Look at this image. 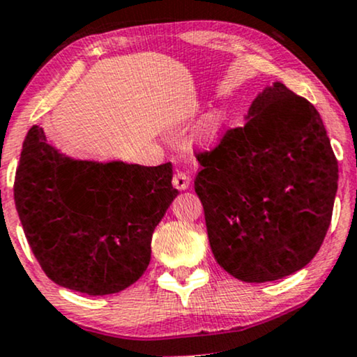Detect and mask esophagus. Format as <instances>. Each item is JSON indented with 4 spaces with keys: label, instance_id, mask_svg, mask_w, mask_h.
Wrapping results in <instances>:
<instances>
[{
    "label": "esophagus",
    "instance_id": "obj_1",
    "mask_svg": "<svg viewBox=\"0 0 357 357\" xmlns=\"http://www.w3.org/2000/svg\"><path fill=\"white\" fill-rule=\"evenodd\" d=\"M173 186L176 190H188L190 188V176L181 173V171H176L173 176Z\"/></svg>",
    "mask_w": 357,
    "mask_h": 357
}]
</instances>
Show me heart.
Returning a JSON list of instances; mask_svg holds the SVG:
<instances>
[{"mask_svg":"<svg viewBox=\"0 0 357 357\" xmlns=\"http://www.w3.org/2000/svg\"><path fill=\"white\" fill-rule=\"evenodd\" d=\"M221 126H223V117H221L220 114H211V116H208L206 121L203 122L202 129H199V137L206 142L215 141Z\"/></svg>","mask_w":357,"mask_h":357,"instance_id":"heart-1","label":"heart"}]
</instances>
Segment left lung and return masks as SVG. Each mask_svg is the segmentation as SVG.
I'll return each mask as SVG.
<instances>
[{
    "label": "left lung",
    "mask_w": 357,
    "mask_h": 357,
    "mask_svg": "<svg viewBox=\"0 0 357 357\" xmlns=\"http://www.w3.org/2000/svg\"><path fill=\"white\" fill-rule=\"evenodd\" d=\"M196 158L195 191L221 268L260 284L312 260L333 218L339 169L309 100L273 82L253 100L245 126Z\"/></svg>",
    "instance_id": "8db88e82"
}]
</instances>
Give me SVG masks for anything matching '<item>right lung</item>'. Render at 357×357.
Instances as JSON below:
<instances>
[{
  "label": "right lung",
  "instance_id": "right-lung-1",
  "mask_svg": "<svg viewBox=\"0 0 357 357\" xmlns=\"http://www.w3.org/2000/svg\"><path fill=\"white\" fill-rule=\"evenodd\" d=\"M15 203L40 267L65 289L107 296L151 261L153 231L178 190L173 165L73 161L33 126L15 176Z\"/></svg>",
  "mask_w": 357,
  "mask_h": 357
}]
</instances>
